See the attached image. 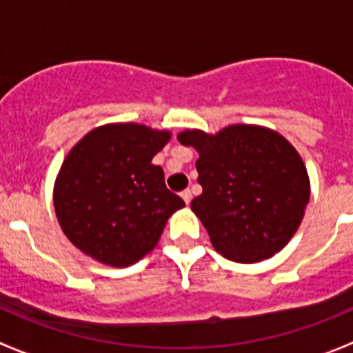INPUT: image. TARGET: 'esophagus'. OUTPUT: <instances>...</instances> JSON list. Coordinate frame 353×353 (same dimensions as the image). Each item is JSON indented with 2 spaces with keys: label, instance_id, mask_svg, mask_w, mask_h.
Returning <instances> with one entry per match:
<instances>
[{
  "label": "esophagus",
  "instance_id": "1",
  "mask_svg": "<svg viewBox=\"0 0 353 353\" xmlns=\"http://www.w3.org/2000/svg\"><path fill=\"white\" fill-rule=\"evenodd\" d=\"M181 198L184 199V203H186V205H190V201H191V198H193V194H191L190 190H184V191H181Z\"/></svg>",
  "mask_w": 353,
  "mask_h": 353
}]
</instances>
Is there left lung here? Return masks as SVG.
I'll return each mask as SVG.
<instances>
[{
  "mask_svg": "<svg viewBox=\"0 0 353 353\" xmlns=\"http://www.w3.org/2000/svg\"><path fill=\"white\" fill-rule=\"evenodd\" d=\"M196 148L203 193L191 201L216 252L230 261L258 263L282 251L299 229L311 196L301 155L276 131L232 124L216 134H177Z\"/></svg>",
  "mask_w": 353,
  "mask_h": 353,
  "instance_id": "1",
  "label": "left lung"
}]
</instances>
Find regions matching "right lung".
I'll return each instance as SVG.
<instances>
[{
    "label": "right lung",
    "instance_id": "add662e5",
    "mask_svg": "<svg viewBox=\"0 0 353 353\" xmlns=\"http://www.w3.org/2000/svg\"><path fill=\"white\" fill-rule=\"evenodd\" d=\"M169 140V131L117 123L95 128L71 148L54 183L56 216L71 244L117 268L155 248L167 219L184 206L152 163Z\"/></svg>",
    "mask_w": 353,
    "mask_h": 353
}]
</instances>
